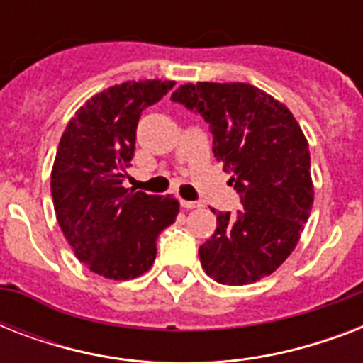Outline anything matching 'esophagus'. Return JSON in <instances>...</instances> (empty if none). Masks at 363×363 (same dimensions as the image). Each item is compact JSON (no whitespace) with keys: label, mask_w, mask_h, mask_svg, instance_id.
<instances>
[{"label":"esophagus","mask_w":363,"mask_h":363,"mask_svg":"<svg viewBox=\"0 0 363 363\" xmlns=\"http://www.w3.org/2000/svg\"><path fill=\"white\" fill-rule=\"evenodd\" d=\"M181 205L184 209H196V207H201V203L198 201H186V199H181Z\"/></svg>","instance_id":"esophagus-1"}]
</instances>
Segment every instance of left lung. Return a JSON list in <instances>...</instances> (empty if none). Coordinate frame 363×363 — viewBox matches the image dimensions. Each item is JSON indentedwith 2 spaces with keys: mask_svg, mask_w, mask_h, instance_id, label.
Returning <instances> with one entry per match:
<instances>
[{
  "mask_svg": "<svg viewBox=\"0 0 363 363\" xmlns=\"http://www.w3.org/2000/svg\"><path fill=\"white\" fill-rule=\"evenodd\" d=\"M171 99L198 113L213 133V152L241 209L216 215V230L199 247L205 273L241 286L271 275L292 254L315 199L311 154L294 115L245 82H198Z\"/></svg>",
  "mask_w": 363,
  "mask_h": 363,
  "instance_id": "8db88e82",
  "label": "left lung"
}]
</instances>
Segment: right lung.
<instances>
[{
  "label": "right lung",
  "mask_w": 363,
  "mask_h": 363,
  "mask_svg": "<svg viewBox=\"0 0 363 363\" xmlns=\"http://www.w3.org/2000/svg\"><path fill=\"white\" fill-rule=\"evenodd\" d=\"M173 86L130 81L107 88L77 111L60 139L50 175L56 218L77 258L105 279L128 281L150 269L160 232L179 215L171 196L124 188L141 113Z\"/></svg>",
  "instance_id": "add662e5"
}]
</instances>
